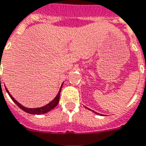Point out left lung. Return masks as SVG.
<instances>
[{
    "mask_svg": "<svg viewBox=\"0 0 146 146\" xmlns=\"http://www.w3.org/2000/svg\"><path fill=\"white\" fill-rule=\"evenodd\" d=\"M86 108H87V107H86ZM92 111H93L94 113H95L96 114H99V113H97V112H94V110H92ZM100 115H101V114H100Z\"/></svg>",
    "mask_w": 146,
    "mask_h": 146,
    "instance_id": "1",
    "label": "left lung"
}]
</instances>
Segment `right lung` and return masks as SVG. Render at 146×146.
<instances>
[{
  "label": "right lung",
  "instance_id": "obj_1",
  "mask_svg": "<svg viewBox=\"0 0 146 146\" xmlns=\"http://www.w3.org/2000/svg\"><path fill=\"white\" fill-rule=\"evenodd\" d=\"M62 85H63V83L62 84V86H61V88L60 89H59V91H58V94L55 96V98H54L51 102H49L46 105L43 106V107H36V108H28V107H24V106H23V105L20 104V103L18 102V101H17V100L13 98V97H12V95L10 94V92H9V91L7 90V88L6 87H5V89H6L7 92V94H9V96H10V98L12 99V100H13V102L15 103L17 105L18 107H20V109L23 110V111L27 112V113H28L39 115V114H44V113H48V111H50V110H52V109H54V108L57 106L58 104V101H59V98H60V93H61V90H62Z\"/></svg>",
  "mask_w": 146,
  "mask_h": 146
}]
</instances>
